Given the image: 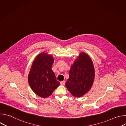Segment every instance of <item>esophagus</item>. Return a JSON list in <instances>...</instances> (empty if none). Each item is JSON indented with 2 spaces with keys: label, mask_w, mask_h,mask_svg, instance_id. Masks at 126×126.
I'll list each match as a JSON object with an SVG mask.
<instances>
[{
  "label": "esophagus",
  "mask_w": 126,
  "mask_h": 126,
  "mask_svg": "<svg viewBox=\"0 0 126 126\" xmlns=\"http://www.w3.org/2000/svg\"><path fill=\"white\" fill-rule=\"evenodd\" d=\"M60 84H61V85H65V81H61V82H60Z\"/></svg>",
  "instance_id": "obj_1"
}]
</instances>
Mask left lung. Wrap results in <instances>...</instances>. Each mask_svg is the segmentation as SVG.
Instances as JSON below:
<instances>
[{
    "label": "left lung",
    "instance_id": "1",
    "mask_svg": "<svg viewBox=\"0 0 126 126\" xmlns=\"http://www.w3.org/2000/svg\"><path fill=\"white\" fill-rule=\"evenodd\" d=\"M94 78L93 62L86 53L82 52L71 67L65 86L73 96L80 97L91 88Z\"/></svg>",
    "mask_w": 126,
    "mask_h": 126
}]
</instances>
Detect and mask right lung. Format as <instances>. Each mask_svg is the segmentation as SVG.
Here are the masks:
<instances>
[{
  "label": "right lung",
  "instance_id": "obj_1",
  "mask_svg": "<svg viewBox=\"0 0 126 126\" xmlns=\"http://www.w3.org/2000/svg\"><path fill=\"white\" fill-rule=\"evenodd\" d=\"M53 62L52 56L43 52L35 58L28 74V83L32 91L42 98L50 96L60 84L51 68Z\"/></svg>",
  "mask_w": 126,
  "mask_h": 126
}]
</instances>
